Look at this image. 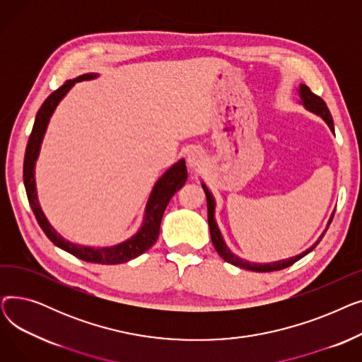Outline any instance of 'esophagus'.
Returning <instances> with one entry per match:
<instances>
[{"instance_id": "obj_1", "label": "esophagus", "mask_w": 362, "mask_h": 362, "mask_svg": "<svg viewBox=\"0 0 362 362\" xmlns=\"http://www.w3.org/2000/svg\"><path fill=\"white\" fill-rule=\"evenodd\" d=\"M186 160H187V165L191 167V168H194V170H201V168H204V165H205V163H206L204 151H202V149H198V148H194V149L189 151V154H187V158H186Z\"/></svg>"}]
</instances>
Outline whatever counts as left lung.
Returning <instances> with one entry per match:
<instances>
[{"mask_svg": "<svg viewBox=\"0 0 362 362\" xmlns=\"http://www.w3.org/2000/svg\"><path fill=\"white\" fill-rule=\"evenodd\" d=\"M299 97H300V103L305 105V108L307 110H310V111H313L314 114H317V116H320L322 120H325L327 124H329V127H330V130L334 133V126H333V117H332V114H330V111H329V108H327V105H326V103L322 101L318 95H315V93H313L311 92V89L307 86V85H299ZM202 189H204V192H205V197H206V206H208V226H210V233H211V240H213V245H214V248H216V251L218 252V255L226 261V262H230V264H233V265H236V267H240V269H245V270H251V272H258V273H267V272H277V270H283V269H286V267H291L292 264H295L296 261H299L300 258H303L305 257L307 254H310L315 246L320 243V240L322 239V236H325V233L327 232V229H326V232L322 233L320 238H318V240L311 246L310 250H307L305 252H302V254H299V255H296V257H292V258H289V259H283V261H276V262H273V264H258V262H250V261H246V259H242V258H239L238 255H235L229 248H227V245L224 243V240H223V236H221V233H220V230H218V226H217V223H216V218H214V210H216V201H214V198H213V195H211V192L208 191V187L202 183ZM333 216H334V213L332 214V217H330V220H329V223H327V227L330 226V223H332V220H333Z\"/></svg>", "mask_w": 362, "mask_h": 362, "instance_id": "left-lung-1", "label": "left lung"}]
</instances>
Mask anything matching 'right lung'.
<instances>
[{
    "label": "right lung",
    "instance_id": "add662e5",
    "mask_svg": "<svg viewBox=\"0 0 362 362\" xmlns=\"http://www.w3.org/2000/svg\"><path fill=\"white\" fill-rule=\"evenodd\" d=\"M97 73H86L79 76L73 81H67L63 86H60L57 90H54L49 97L44 101L41 108L36 112V119L33 123V129L28 141L26 152H25V163H23V182L26 187L28 199L30 204L32 211L40 223L41 229L48 236V239L59 246V248L64 250L66 252L74 255L76 258L83 259L86 262H97V264H122L127 262L133 258L139 257L145 251H148L152 245H154L160 235V224L164 214L165 206L168 205L171 197H173L179 189L185 185L187 179V170L185 160L177 161L175 165H171L165 173L158 179L154 189L149 195L146 208H145V217L142 227L138 230L135 236L130 239L108 246V248H90V246H82L71 243L66 239H63L59 233H57L52 226L48 223L45 214L41 210L40 201H37L36 195V183H35V163L37 156H40L41 144L45 135V130L49 122V117L55 107L64 98V95L70 90V88L81 81H89L97 78Z\"/></svg>",
    "mask_w": 362,
    "mask_h": 362
}]
</instances>
